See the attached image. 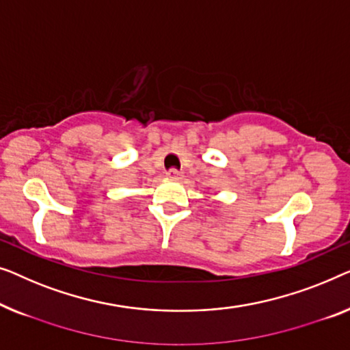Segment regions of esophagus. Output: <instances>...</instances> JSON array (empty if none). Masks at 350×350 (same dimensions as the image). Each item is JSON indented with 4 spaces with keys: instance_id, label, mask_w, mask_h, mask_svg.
Masks as SVG:
<instances>
[{
    "instance_id": "esophagus-1",
    "label": "esophagus",
    "mask_w": 350,
    "mask_h": 350,
    "mask_svg": "<svg viewBox=\"0 0 350 350\" xmlns=\"http://www.w3.org/2000/svg\"><path fill=\"white\" fill-rule=\"evenodd\" d=\"M166 174H168L170 177H174V179H180V177L184 176V173H182V171L176 170V168H171V170H170L168 173H166Z\"/></svg>"
}]
</instances>
